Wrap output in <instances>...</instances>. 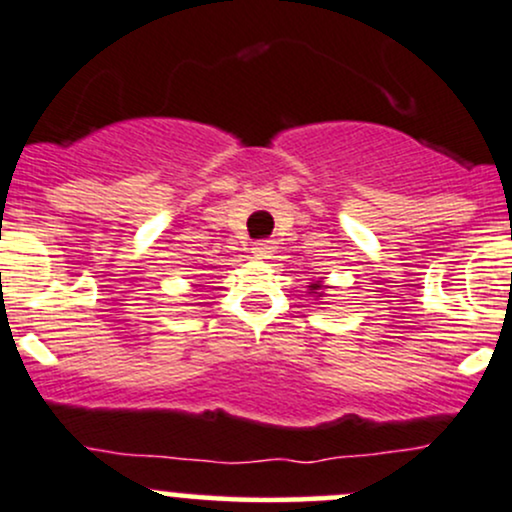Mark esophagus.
<instances>
[{
	"label": "esophagus",
	"mask_w": 512,
	"mask_h": 512,
	"mask_svg": "<svg viewBox=\"0 0 512 512\" xmlns=\"http://www.w3.org/2000/svg\"><path fill=\"white\" fill-rule=\"evenodd\" d=\"M273 249H275V244L271 239H258L251 244V254H254L256 258H268L273 254Z\"/></svg>",
	"instance_id": "esophagus-1"
}]
</instances>
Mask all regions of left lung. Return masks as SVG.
Instances as JSON below:
<instances>
[{
	"instance_id": "left-lung-1",
	"label": "left lung",
	"mask_w": 512,
	"mask_h": 512,
	"mask_svg": "<svg viewBox=\"0 0 512 512\" xmlns=\"http://www.w3.org/2000/svg\"><path fill=\"white\" fill-rule=\"evenodd\" d=\"M309 287H312V290H321V285H319V283H312V285H309ZM317 297H321L319 292H317Z\"/></svg>"
}]
</instances>
